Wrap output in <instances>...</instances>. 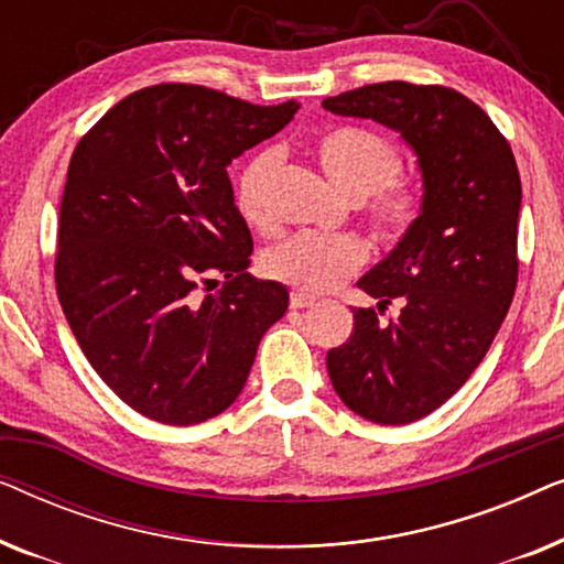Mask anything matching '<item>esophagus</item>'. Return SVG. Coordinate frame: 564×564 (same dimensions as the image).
Listing matches in <instances>:
<instances>
[{"label": "esophagus", "instance_id": "esophagus-1", "mask_svg": "<svg viewBox=\"0 0 564 564\" xmlns=\"http://www.w3.org/2000/svg\"><path fill=\"white\" fill-rule=\"evenodd\" d=\"M290 305L292 307H311V305H315V297L313 295H305V292H292Z\"/></svg>", "mask_w": 564, "mask_h": 564}]
</instances>
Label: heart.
I'll return each mask as SVG.
<instances>
[{
	"label": "heart",
	"mask_w": 564,
	"mask_h": 564,
	"mask_svg": "<svg viewBox=\"0 0 564 564\" xmlns=\"http://www.w3.org/2000/svg\"><path fill=\"white\" fill-rule=\"evenodd\" d=\"M318 161L334 184L351 199H367V223L377 241L398 243L421 215V192L400 176L403 156L388 135L369 128H336L318 141ZM274 149L246 161L236 180V203L251 223L267 220L264 192L276 169ZM367 249L354 236L295 234L269 246L261 269L272 280L305 295L338 288L365 267Z\"/></svg>",
	"instance_id": "b5f03b06"
}]
</instances>
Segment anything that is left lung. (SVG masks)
<instances>
[{
	"label": "left lung",
	"mask_w": 564,
	"mask_h": 564,
	"mask_svg": "<svg viewBox=\"0 0 564 564\" xmlns=\"http://www.w3.org/2000/svg\"><path fill=\"white\" fill-rule=\"evenodd\" d=\"M344 118L398 130L419 156L421 215L395 249L357 282L381 311H354L349 341L330 349L336 395L361 419L403 426L444 405L475 372L519 280L521 176L492 120L459 91L382 82L323 99Z\"/></svg>",
	"instance_id": "obj_1"
}]
</instances>
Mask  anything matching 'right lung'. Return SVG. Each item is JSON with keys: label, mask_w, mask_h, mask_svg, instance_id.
Segmentation results:
<instances>
[{"label": "right lung", "mask_w": 564, "mask_h": 564, "mask_svg": "<svg viewBox=\"0 0 564 564\" xmlns=\"http://www.w3.org/2000/svg\"><path fill=\"white\" fill-rule=\"evenodd\" d=\"M297 107L156 84L76 143L58 215V303L95 372L145 419L192 426L226 411L288 311L280 282L246 272L253 241L226 169ZM213 273L227 282L199 296Z\"/></svg>", "instance_id": "1"}]
</instances>
